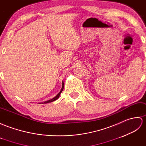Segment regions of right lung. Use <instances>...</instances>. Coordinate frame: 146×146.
Wrapping results in <instances>:
<instances>
[{"label": "right lung", "mask_w": 146, "mask_h": 146, "mask_svg": "<svg viewBox=\"0 0 146 146\" xmlns=\"http://www.w3.org/2000/svg\"><path fill=\"white\" fill-rule=\"evenodd\" d=\"M64 83L62 82V89H61V90L60 91V92L54 98H53V99H50V100H47V101H46V102H40L41 104H46V103H48V102H53V101H54V100H57L58 98H59V96H60V94H61V92H62V90H63V89H64Z\"/></svg>", "instance_id": "obj_1"}]
</instances>
